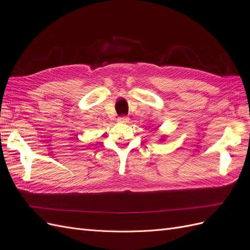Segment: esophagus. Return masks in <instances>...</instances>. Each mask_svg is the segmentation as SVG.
I'll return each mask as SVG.
<instances>
[{"instance_id":"1","label":"esophagus","mask_w":250,"mask_h":250,"mask_svg":"<svg viewBox=\"0 0 250 250\" xmlns=\"http://www.w3.org/2000/svg\"><path fill=\"white\" fill-rule=\"evenodd\" d=\"M118 121L120 123H128V122H129V118L126 117V116H122V117H120L118 119Z\"/></svg>"}]
</instances>
